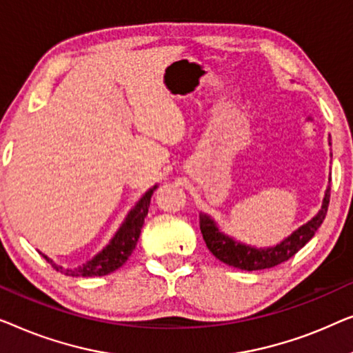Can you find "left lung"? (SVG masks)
I'll return each mask as SVG.
<instances>
[{
	"mask_svg": "<svg viewBox=\"0 0 353 353\" xmlns=\"http://www.w3.org/2000/svg\"><path fill=\"white\" fill-rule=\"evenodd\" d=\"M327 205H330V185L326 188L323 205H321L319 214L272 248H252L241 245V243L219 232L211 217L206 214H200V228L208 250L216 256V259L224 262V264L250 272L270 269V267L281 264V262L294 256L315 235L319 227L323 224Z\"/></svg>",
	"mask_w": 353,
	"mask_h": 353,
	"instance_id": "left-lung-1",
	"label": "left lung"
}]
</instances>
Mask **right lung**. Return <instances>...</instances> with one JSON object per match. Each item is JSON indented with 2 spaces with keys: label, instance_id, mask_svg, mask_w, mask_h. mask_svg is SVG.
Returning <instances> with one entry per match:
<instances>
[{
  "label": "right lung",
  "instance_id": "1",
  "mask_svg": "<svg viewBox=\"0 0 353 353\" xmlns=\"http://www.w3.org/2000/svg\"><path fill=\"white\" fill-rule=\"evenodd\" d=\"M155 188L157 185L150 188V190H148L145 195L137 201V205L129 211L125 222H123L120 230L115 233V236L112 238V241L108 243V245L103 248L99 254L94 256L91 261H88L86 264H83L75 270H67L54 264V262L44 254L41 256L57 272L70 275V276H102V275L110 274L113 270L120 269V267L128 261V257L131 256V252L137 245L139 235H141V230L143 225V219H145L148 206H150L152 193Z\"/></svg>",
  "mask_w": 353,
  "mask_h": 353
}]
</instances>
